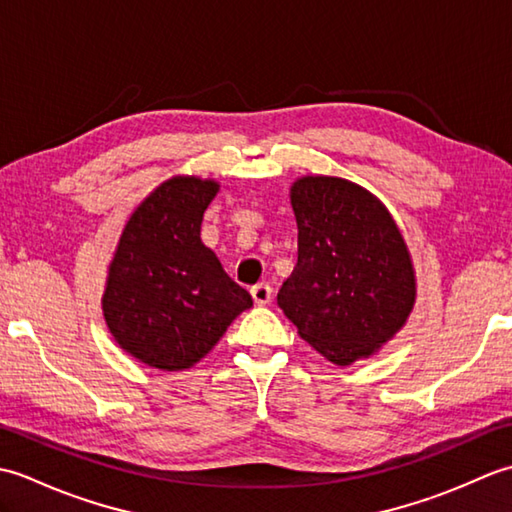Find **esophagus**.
<instances>
[{
  "label": "esophagus",
  "instance_id": "34e87169",
  "mask_svg": "<svg viewBox=\"0 0 512 512\" xmlns=\"http://www.w3.org/2000/svg\"><path fill=\"white\" fill-rule=\"evenodd\" d=\"M250 295H253V301L257 306H266V303H270V299H273V288L268 284H257L250 288Z\"/></svg>",
  "mask_w": 512,
  "mask_h": 512
}]
</instances>
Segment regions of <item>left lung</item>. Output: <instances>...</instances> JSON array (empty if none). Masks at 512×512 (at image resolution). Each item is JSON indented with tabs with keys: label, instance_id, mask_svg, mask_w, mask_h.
Here are the masks:
<instances>
[{
	"label": "left lung",
	"instance_id": "1",
	"mask_svg": "<svg viewBox=\"0 0 512 512\" xmlns=\"http://www.w3.org/2000/svg\"><path fill=\"white\" fill-rule=\"evenodd\" d=\"M290 204L299 250L279 308L334 365L369 358L416 303V273L394 217L367 189L332 176L299 178Z\"/></svg>",
	"mask_w": 512,
	"mask_h": 512
}]
</instances>
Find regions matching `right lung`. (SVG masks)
Listing matches in <instances>:
<instances>
[{
    "label": "right lung",
    "instance_id": "right-lung-1",
    "mask_svg": "<svg viewBox=\"0 0 512 512\" xmlns=\"http://www.w3.org/2000/svg\"><path fill=\"white\" fill-rule=\"evenodd\" d=\"M220 184L173 176L129 215L107 273L103 317L140 363L178 372L213 350L237 314L253 306L200 239Z\"/></svg>",
    "mask_w": 512,
    "mask_h": 512
}]
</instances>
